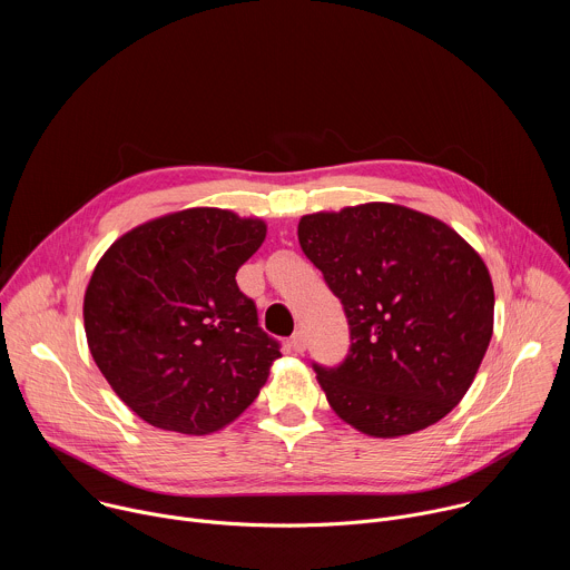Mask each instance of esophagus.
<instances>
[{
	"label": "esophagus",
	"instance_id": "1",
	"mask_svg": "<svg viewBox=\"0 0 570 570\" xmlns=\"http://www.w3.org/2000/svg\"><path fill=\"white\" fill-rule=\"evenodd\" d=\"M291 347H293L297 354H302V352L306 350V336H304L302 332H295V334L291 336Z\"/></svg>",
	"mask_w": 570,
	"mask_h": 570
}]
</instances>
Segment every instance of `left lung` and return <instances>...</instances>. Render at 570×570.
Here are the masks:
<instances>
[{
    "instance_id": "left-lung-1",
    "label": "left lung",
    "mask_w": 570,
    "mask_h": 570,
    "mask_svg": "<svg viewBox=\"0 0 570 570\" xmlns=\"http://www.w3.org/2000/svg\"><path fill=\"white\" fill-rule=\"evenodd\" d=\"M302 253L341 299L350 352L313 363L334 413L372 438L417 433L466 394L494 332V286L446 223L392 203L299 218Z\"/></svg>"
}]
</instances>
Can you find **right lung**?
<instances>
[{"label":"right lung","instance_id":"add662e5","mask_svg":"<svg viewBox=\"0 0 570 570\" xmlns=\"http://www.w3.org/2000/svg\"><path fill=\"white\" fill-rule=\"evenodd\" d=\"M266 223L216 207L148 220L99 259L83 299L95 363L150 426L207 435L257 399L279 343L236 286Z\"/></svg>","mask_w":570,"mask_h":570}]
</instances>
